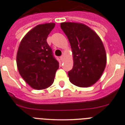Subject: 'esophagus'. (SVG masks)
Masks as SVG:
<instances>
[{
    "label": "esophagus",
    "mask_w": 125,
    "mask_h": 125,
    "mask_svg": "<svg viewBox=\"0 0 125 125\" xmlns=\"http://www.w3.org/2000/svg\"><path fill=\"white\" fill-rule=\"evenodd\" d=\"M64 58H65V57H64V55H62L61 57H60V59H61V60L62 62H63Z\"/></svg>",
    "instance_id": "obj_1"
}]
</instances>
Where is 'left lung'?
<instances>
[{
  "mask_svg": "<svg viewBox=\"0 0 125 125\" xmlns=\"http://www.w3.org/2000/svg\"><path fill=\"white\" fill-rule=\"evenodd\" d=\"M72 50L73 66L68 73L70 82L79 87L95 84L106 67V54L99 36L86 25L75 22L60 23Z\"/></svg>",
  "mask_w": 125,
  "mask_h": 125,
  "instance_id": "8db88e82",
  "label": "left lung"
}]
</instances>
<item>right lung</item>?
I'll list each match as a JSON object with an SVG mask.
<instances>
[{"mask_svg": "<svg viewBox=\"0 0 125 125\" xmlns=\"http://www.w3.org/2000/svg\"><path fill=\"white\" fill-rule=\"evenodd\" d=\"M55 23L40 24L30 30L21 40L17 53L19 72L30 86L43 90L52 85L59 63L47 42Z\"/></svg>", "mask_w": 125, "mask_h": 125, "instance_id": "add662e5", "label": "right lung"}]
</instances>
